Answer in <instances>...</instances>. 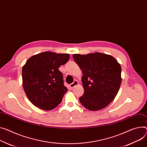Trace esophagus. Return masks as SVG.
Returning a JSON list of instances; mask_svg holds the SVG:
<instances>
[{
    "instance_id": "1",
    "label": "esophagus",
    "mask_w": 147,
    "mask_h": 147,
    "mask_svg": "<svg viewBox=\"0 0 147 147\" xmlns=\"http://www.w3.org/2000/svg\"><path fill=\"white\" fill-rule=\"evenodd\" d=\"M78 85V81H74L73 83H72L71 84H70V87H71V88H74L75 86H77Z\"/></svg>"
}]
</instances>
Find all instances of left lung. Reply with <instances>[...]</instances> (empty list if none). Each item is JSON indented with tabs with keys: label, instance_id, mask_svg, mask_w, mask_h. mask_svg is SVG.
Returning a JSON list of instances; mask_svg holds the SVG:
<instances>
[{
	"label": "left lung",
	"instance_id": "obj_1",
	"mask_svg": "<svg viewBox=\"0 0 147 147\" xmlns=\"http://www.w3.org/2000/svg\"><path fill=\"white\" fill-rule=\"evenodd\" d=\"M75 62L82 69L85 93L81 104L90 111H98L114 99L121 84V67L113 56L99 52L74 54Z\"/></svg>",
	"mask_w": 147,
	"mask_h": 147
}]
</instances>
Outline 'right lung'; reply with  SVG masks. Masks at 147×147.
<instances>
[{
	"label": "right lung",
	"mask_w": 147,
	"mask_h": 147,
	"mask_svg": "<svg viewBox=\"0 0 147 147\" xmlns=\"http://www.w3.org/2000/svg\"><path fill=\"white\" fill-rule=\"evenodd\" d=\"M69 59L68 53L44 52L30 57L22 67L25 94L35 106L52 110L62 100L67 89L58 68Z\"/></svg>",
	"instance_id": "1"
}]
</instances>
